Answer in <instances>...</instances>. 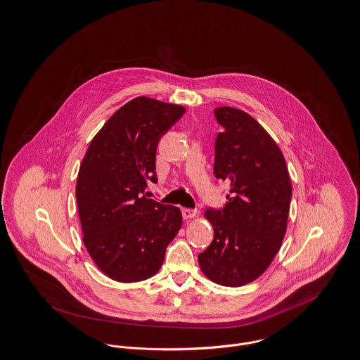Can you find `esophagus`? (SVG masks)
<instances>
[{"label": "esophagus", "mask_w": 360, "mask_h": 360, "mask_svg": "<svg viewBox=\"0 0 360 360\" xmlns=\"http://www.w3.org/2000/svg\"><path fill=\"white\" fill-rule=\"evenodd\" d=\"M196 214H198V210H193V208H182V217H184V219L195 218Z\"/></svg>", "instance_id": "esophagus-1"}]
</instances>
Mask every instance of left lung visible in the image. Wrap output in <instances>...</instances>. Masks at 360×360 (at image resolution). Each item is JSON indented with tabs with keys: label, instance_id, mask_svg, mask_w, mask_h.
I'll list each match as a JSON object with an SVG mask.
<instances>
[{
	"label": "left lung",
	"instance_id": "8db88e82",
	"mask_svg": "<svg viewBox=\"0 0 360 360\" xmlns=\"http://www.w3.org/2000/svg\"><path fill=\"white\" fill-rule=\"evenodd\" d=\"M224 131L215 139L214 175L229 185L222 208L205 218L214 240L199 254L208 279L238 287L259 278L279 251L287 228L291 182L285 160L271 135L245 112L214 110Z\"/></svg>",
	"mask_w": 360,
	"mask_h": 360
}]
</instances>
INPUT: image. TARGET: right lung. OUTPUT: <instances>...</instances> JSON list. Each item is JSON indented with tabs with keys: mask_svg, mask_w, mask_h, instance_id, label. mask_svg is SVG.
I'll use <instances>...</instances> for the list:
<instances>
[{
	"mask_svg": "<svg viewBox=\"0 0 360 360\" xmlns=\"http://www.w3.org/2000/svg\"><path fill=\"white\" fill-rule=\"evenodd\" d=\"M185 108L139 96L120 108L94 136L76 185L84 244L110 279L152 278L181 229L178 207L143 196L156 184V149Z\"/></svg>",
	"mask_w": 360,
	"mask_h": 360,
	"instance_id": "add662e5",
	"label": "right lung"
}]
</instances>
